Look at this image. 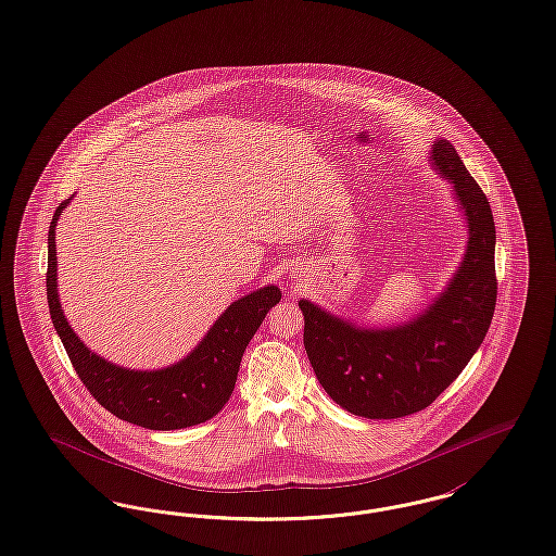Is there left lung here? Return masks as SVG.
I'll return each instance as SVG.
<instances>
[{"label":"left lung","instance_id":"left-lung-1","mask_svg":"<svg viewBox=\"0 0 556 556\" xmlns=\"http://www.w3.org/2000/svg\"><path fill=\"white\" fill-rule=\"evenodd\" d=\"M432 167L454 185L468 243L445 292L394 327H361L300 300L304 349L327 394L346 412L392 420L422 412L472 359L497 298L495 225L490 201L452 142L434 140Z\"/></svg>","mask_w":556,"mask_h":556}]
</instances>
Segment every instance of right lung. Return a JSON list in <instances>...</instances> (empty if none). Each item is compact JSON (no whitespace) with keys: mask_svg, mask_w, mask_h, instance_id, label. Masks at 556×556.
Returning <instances> with one entry per match:
<instances>
[{"mask_svg":"<svg viewBox=\"0 0 556 556\" xmlns=\"http://www.w3.org/2000/svg\"><path fill=\"white\" fill-rule=\"evenodd\" d=\"M68 203L63 201L48 230L46 292L50 317L63 340L66 355L90 394L119 420L151 430H176L214 418L235 389L245 346L266 313L281 300L277 286H266L235 300L210 327L205 338L178 363L138 371L119 367L92 353L66 324L56 290V220Z\"/></svg>","mask_w":556,"mask_h":556,"instance_id":"1","label":"right lung"}]
</instances>
